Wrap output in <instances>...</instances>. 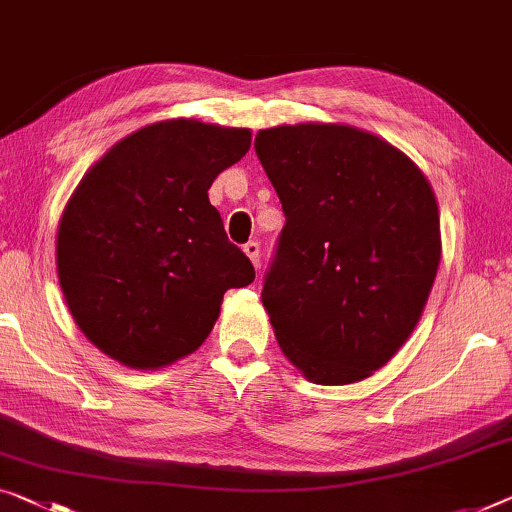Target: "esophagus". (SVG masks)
Returning a JSON list of instances; mask_svg holds the SVG:
<instances>
[{
    "mask_svg": "<svg viewBox=\"0 0 512 512\" xmlns=\"http://www.w3.org/2000/svg\"><path fill=\"white\" fill-rule=\"evenodd\" d=\"M243 253L250 257V262H253L255 269H259V264H262V259H259V255H262V250H259V243L257 241H248L246 246H243Z\"/></svg>",
    "mask_w": 512,
    "mask_h": 512,
    "instance_id": "1",
    "label": "esophagus"
}]
</instances>
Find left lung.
Returning a JSON list of instances; mask_svg holds the SVG:
<instances>
[{
	"instance_id": "obj_1",
	"label": "left lung",
	"mask_w": 512,
	"mask_h": 512,
	"mask_svg": "<svg viewBox=\"0 0 512 512\" xmlns=\"http://www.w3.org/2000/svg\"><path fill=\"white\" fill-rule=\"evenodd\" d=\"M255 151L287 218L262 289L282 354L315 384L368 379L416 329L437 278L430 181L347 124L264 128Z\"/></svg>"
}]
</instances>
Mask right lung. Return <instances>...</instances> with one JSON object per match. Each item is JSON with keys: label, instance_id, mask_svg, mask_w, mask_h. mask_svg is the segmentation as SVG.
<instances>
[{"label": "right lung", "instance_id": "obj_1", "mask_svg": "<svg viewBox=\"0 0 512 512\" xmlns=\"http://www.w3.org/2000/svg\"><path fill=\"white\" fill-rule=\"evenodd\" d=\"M250 128L156 121L119 140L68 197L57 276L91 345L158 370L207 340L227 289L255 280L209 202L213 179L250 149Z\"/></svg>", "mask_w": 512, "mask_h": 512}]
</instances>
